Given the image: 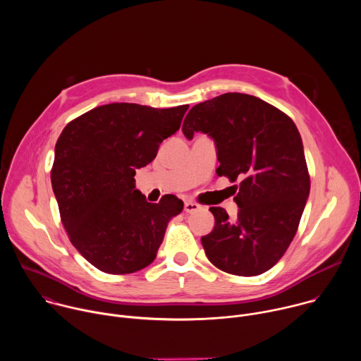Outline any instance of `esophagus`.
<instances>
[{"label":"esophagus","mask_w":361,"mask_h":361,"mask_svg":"<svg viewBox=\"0 0 361 361\" xmlns=\"http://www.w3.org/2000/svg\"><path fill=\"white\" fill-rule=\"evenodd\" d=\"M197 210H200V204H197L194 201H185L184 202V212L185 213H194Z\"/></svg>","instance_id":"esophagus-1"}]
</instances>
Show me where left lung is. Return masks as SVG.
I'll return each mask as SVG.
<instances>
[{
	"label": "left lung",
	"instance_id": "left-lung-1",
	"mask_svg": "<svg viewBox=\"0 0 361 361\" xmlns=\"http://www.w3.org/2000/svg\"><path fill=\"white\" fill-rule=\"evenodd\" d=\"M209 134L217 145L219 176L234 185L235 219L210 207L216 224L201 237L207 259L234 276L270 270L291 244L310 192L304 148L294 121L269 102L227 92L194 106L183 133Z\"/></svg>",
	"mask_w": 361,
	"mask_h": 361
}]
</instances>
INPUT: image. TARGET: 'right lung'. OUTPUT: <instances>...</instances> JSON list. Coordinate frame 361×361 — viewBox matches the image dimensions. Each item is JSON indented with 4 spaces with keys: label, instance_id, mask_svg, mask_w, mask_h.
<instances>
[{
    "label": "right lung",
    "instance_id": "add662e5",
    "mask_svg": "<svg viewBox=\"0 0 361 361\" xmlns=\"http://www.w3.org/2000/svg\"><path fill=\"white\" fill-rule=\"evenodd\" d=\"M187 110L113 102L74 118L59 137L51 184L60 217L71 244L98 270L130 274L156 259L183 201L167 194L148 202L134 176L156 159Z\"/></svg>",
    "mask_w": 361,
    "mask_h": 361
}]
</instances>
